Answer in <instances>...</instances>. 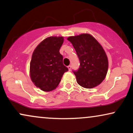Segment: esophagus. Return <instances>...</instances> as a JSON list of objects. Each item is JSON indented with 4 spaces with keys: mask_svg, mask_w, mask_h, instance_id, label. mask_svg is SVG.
Returning a JSON list of instances; mask_svg holds the SVG:
<instances>
[{
    "mask_svg": "<svg viewBox=\"0 0 133 133\" xmlns=\"http://www.w3.org/2000/svg\"><path fill=\"white\" fill-rule=\"evenodd\" d=\"M68 69H69V71H71V68H72V66L71 65H69V66H68Z\"/></svg>",
    "mask_w": 133,
    "mask_h": 133,
    "instance_id": "34e87169",
    "label": "esophagus"
}]
</instances>
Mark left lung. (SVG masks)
Segmentation results:
<instances>
[{
    "label": "left lung",
    "instance_id": "8db88e82",
    "mask_svg": "<svg viewBox=\"0 0 133 133\" xmlns=\"http://www.w3.org/2000/svg\"><path fill=\"white\" fill-rule=\"evenodd\" d=\"M75 49L80 61V67L73 71L81 86L91 89L99 85L106 77L108 59L98 41L89 34L71 36L68 39Z\"/></svg>",
    "mask_w": 133,
    "mask_h": 133
}]
</instances>
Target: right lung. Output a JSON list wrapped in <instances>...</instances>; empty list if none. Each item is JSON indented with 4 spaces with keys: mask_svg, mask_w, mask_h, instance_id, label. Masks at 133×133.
<instances>
[{
    "mask_svg": "<svg viewBox=\"0 0 133 133\" xmlns=\"http://www.w3.org/2000/svg\"><path fill=\"white\" fill-rule=\"evenodd\" d=\"M64 37L52 36L43 40L33 52L30 63V77L37 88L49 92L56 89L68 69L63 64L59 49Z\"/></svg>",
    "mask_w": 133,
    "mask_h": 133,
    "instance_id": "obj_1",
    "label": "right lung"
}]
</instances>
